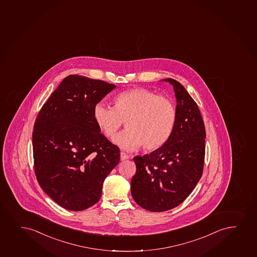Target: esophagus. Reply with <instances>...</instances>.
Here are the masks:
<instances>
[{
	"label": "esophagus",
	"mask_w": 257,
	"mask_h": 257,
	"mask_svg": "<svg viewBox=\"0 0 257 257\" xmlns=\"http://www.w3.org/2000/svg\"><path fill=\"white\" fill-rule=\"evenodd\" d=\"M130 158V156H127V154L124 153V152H120V160L124 161V160H127Z\"/></svg>",
	"instance_id": "1"
}]
</instances>
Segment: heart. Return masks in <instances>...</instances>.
Masks as SVG:
<instances>
[{"label":"heart","mask_w":257,"mask_h":257,"mask_svg":"<svg viewBox=\"0 0 257 257\" xmlns=\"http://www.w3.org/2000/svg\"><path fill=\"white\" fill-rule=\"evenodd\" d=\"M114 104H95L94 119L107 138L114 137L126 121L127 130L113 140L120 149L134 150L143 145L145 150H156L169 140L176 120V107L169 98L135 88L117 94Z\"/></svg>","instance_id":"obj_1"}]
</instances>
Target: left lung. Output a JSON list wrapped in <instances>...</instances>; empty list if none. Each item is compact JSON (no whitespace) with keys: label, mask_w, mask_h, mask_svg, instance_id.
<instances>
[{"label":"left lung","mask_w":257,"mask_h":257,"mask_svg":"<svg viewBox=\"0 0 257 257\" xmlns=\"http://www.w3.org/2000/svg\"><path fill=\"white\" fill-rule=\"evenodd\" d=\"M176 120L163 146L150 154L134 157L137 173L131 180L135 202L152 212L167 211L185 201L201 179L205 158L204 122L197 104L174 79Z\"/></svg>","instance_id":"left-lung-1"}]
</instances>
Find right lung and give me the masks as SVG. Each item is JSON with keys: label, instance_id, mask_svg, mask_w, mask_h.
Instances as JSON below:
<instances>
[{"label": "right lung", "instance_id": "add662e5", "mask_svg": "<svg viewBox=\"0 0 257 257\" xmlns=\"http://www.w3.org/2000/svg\"><path fill=\"white\" fill-rule=\"evenodd\" d=\"M115 85L70 75L37 114L33 130L36 179L62 208L81 211L100 200L120 150L100 133L94 107Z\"/></svg>", "mask_w": 257, "mask_h": 257}]
</instances>
